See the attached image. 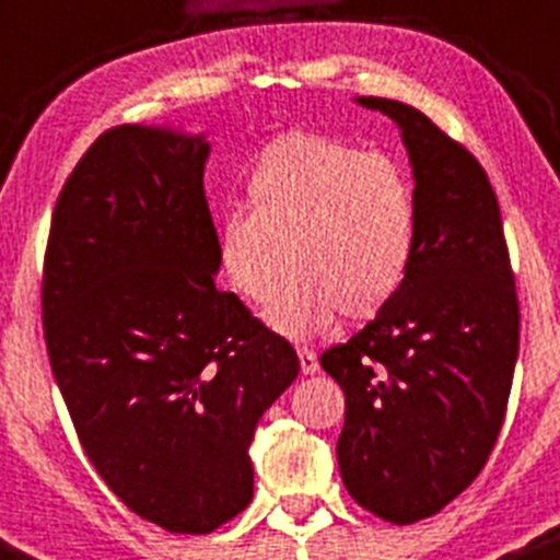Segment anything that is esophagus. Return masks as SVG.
<instances>
[{
    "instance_id": "obj_1",
    "label": "esophagus",
    "mask_w": 560,
    "mask_h": 560,
    "mask_svg": "<svg viewBox=\"0 0 560 560\" xmlns=\"http://www.w3.org/2000/svg\"><path fill=\"white\" fill-rule=\"evenodd\" d=\"M298 358H301V372L303 374L319 372V361H317V352H314V350H308V347H298Z\"/></svg>"
}]
</instances>
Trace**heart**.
I'll use <instances>...</instances> for the list:
<instances>
[{"mask_svg": "<svg viewBox=\"0 0 560 560\" xmlns=\"http://www.w3.org/2000/svg\"><path fill=\"white\" fill-rule=\"evenodd\" d=\"M248 213L230 210L215 252L232 290L268 303L276 330L306 339L345 314L372 319L399 295L416 252V188L399 161L319 133L270 139L246 175ZM288 254L284 255L283 252Z\"/></svg>", "mask_w": 560, "mask_h": 560, "instance_id": "obj_1", "label": "heart"}]
</instances>
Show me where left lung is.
I'll return each mask as SVG.
<instances>
[{
    "mask_svg": "<svg viewBox=\"0 0 560 560\" xmlns=\"http://www.w3.org/2000/svg\"><path fill=\"white\" fill-rule=\"evenodd\" d=\"M401 130L418 232L399 295L319 355L345 390L336 457L358 506L394 525L432 517L481 474L503 427L520 301L487 172L427 114L358 97Z\"/></svg>",
    "mask_w": 560,
    "mask_h": 560,
    "instance_id": "8db88e82",
    "label": "left lung"
}]
</instances>
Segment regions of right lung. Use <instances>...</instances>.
I'll return each mask as SVG.
<instances>
[{"instance_id": "add662e5", "label": "right lung", "mask_w": 560, "mask_h": 560, "mask_svg": "<svg viewBox=\"0 0 560 560\" xmlns=\"http://www.w3.org/2000/svg\"><path fill=\"white\" fill-rule=\"evenodd\" d=\"M205 136L119 125L81 155L43 259L48 361L108 490L172 534L252 503L248 446L295 350L215 290Z\"/></svg>"}]
</instances>
